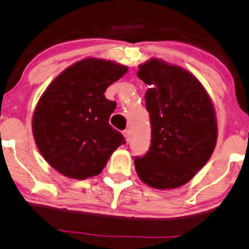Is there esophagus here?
<instances>
[{
    "label": "esophagus",
    "mask_w": 249,
    "mask_h": 249,
    "mask_svg": "<svg viewBox=\"0 0 249 249\" xmlns=\"http://www.w3.org/2000/svg\"><path fill=\"white\" fill-rule=\"evenodd\" d=\"M124 136L125 141H127V142H129L130 139H131V131L129 129H125L124 131Z\"/></svg>",
    "instance_id": "1"
}]
</instances>
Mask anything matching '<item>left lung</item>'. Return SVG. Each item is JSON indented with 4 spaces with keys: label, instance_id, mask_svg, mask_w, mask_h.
Wrapping results in <instances>:
<instances>
[{
    "label": "left lung",
    "instance_id": "obj_1",
    "mask_svg": "<svg viewBox=\"0 0 249 249\" xmlns=\"http://www.w3.org/2000/svg\"><path fill=\"white\" fill-rule=\"evenodd\" d=\"M139 69V78L150 85L145 105L151 145L135 158V168L152 188H178L213 155L218 135L213 104L198 79L181 67L150 59Z\"/></svg>",
    "mask_w": 249,
    "mask_h": 249
}]
</instances>
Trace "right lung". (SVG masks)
<instances>
[{
  "label": "right lung",
  "mask_w": 249,
  "mask_h": 249,
  "mask_svg": "<svg viewBox=\"0 0 249 249\" xmlns=\"http://www.w3.org/2000/svg\"><path fill=\"white\" fill-rule=\"evenodd\" d=\"M128 67L96 57L73 63L48 85L32 118V133L42 157L71 179L101 173L124 137L108 124L116 103L105 91Z\"/></svg>",
  "instance_id": "add662e5"
}]
</instances>
